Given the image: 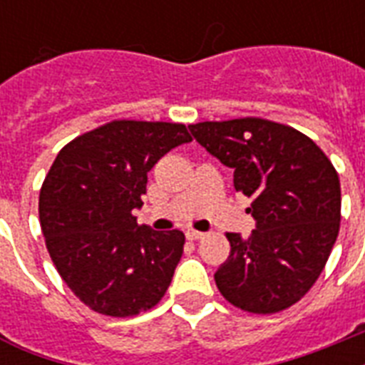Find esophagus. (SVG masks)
<instances>
[{"mask_svg":"<svg viewBox=\"0 0 365 365\" xmlns=\"http://www.w3.org/2000/svg\"><path fill=\"white\" fill-rule=\"evenodd\" d=\"M185 237H187L189 240H200V239H205V233L195 231V229H187V231H185Z\"/></svg>","mask_w":365,"mask_h":365,"instance_id":"obj_1","label":"esophagus"}]
</instances>
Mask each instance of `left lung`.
Listing matches in <instances>:
<instances>
[{"label":"left lung","mask_w":365,"mask_h":365,"mask_svg":"<svg viewBox=\"0 0 365 365\" xmlns=\"http://www.w3.org/2000/svg\"><path fill=\"white\" fill-rule=\"evenodd\" d=\"M193 138L233 168L239 193L252 199L248 239L227 233L231 254L214 278L229 303L255 314L284 311L320 277L341 222L334 165L292 126L244 117L189 126Z\"/></svg>","instance_id":"obj_1"}]
</instances>
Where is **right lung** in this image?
<instances>
[{
	"mask_svg": "<svg viewBox=\"0 0 365 365\" xmlns=\"http://www.w3.org/2000/svg\"><path fill=\"white\" fill-rule=\"evenodd\" d=\"M191 142L178 123L113 121L62 148L39 193V222L56 271L100 314L148 311L168 289L183 254L182 231L138 225L148 172Z\"/></svg>",
	"mask_w": 365,
	"mask_h": 365,
	"instance_id": "1",
	"label": "right lung"
}]
</instances>
